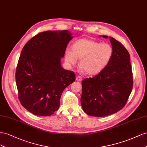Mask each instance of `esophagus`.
Instances as JSON below:
<instances>
[{
    "mask_svg": "<svg viewBox=\"0 0 147 147\" xmlns=\"http://www.w3.org/2000/svg\"><path fill=\"white\" fill-rule=\"evenodd\" d=\"M76 81H82V78L81 77V76H76Z\"/></svg>",
    "mask_w": 147,
    "mask_h": 147,
    "instance_id": "obj_1",
    "label": "esophagus"
}]
</instances>
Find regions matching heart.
Listing matches in <instances>:
<instances>
[{
    "mask_svg": "<svg viewBox=\"0 0 147 147\" xmlns=\"http://www.w3.org/2000/svg\"><path fill=\"white\" fill-rule=\"evenodd\" d=\"M113 54V47L109 44L84 38L75 42L73 50H66L65 60L67 65L71 66L77 63L79 58L82 71L94 75L102 72L106 68L110 63Z\"/></svg>",
    "mask_w": 147,
    "mask_h": 147,
    "instance_id": "b5f03b06",
    "label": "heart"
}]
</instances>
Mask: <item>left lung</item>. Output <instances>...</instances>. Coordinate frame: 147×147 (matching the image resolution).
<instances>
[{
  "label": "left lung",
  "mask_w": 147,
  "mask_h": 147,
  "mask_svg": "<svg viewBox=\"0 0 147 147\" xmlns=\"http://www.w3.org/2000/svg\"><path fill=\"white\" fill-rule=\"evenodd\" d=\"M108 38L107 36H102ZM113 54L102 72L82 82L81 103L88 115L107 116L121 110L126 104L133 87L130 55L124 45L109 37Z\"/></svg>",
  "instance_id": "1"
}]
</instances>
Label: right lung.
Here are the masks:
<instances>
[{
    "label": "right lung",
    "mask_w": 147,
    "mask_h": 147,
    "mask_svg": "<svg viewBox=\"0 0 147 147\" xmlns=\"http://www.w3.org/2000/svg\"><path fill=\"white\" fill-rule=\"evenodd\" d=\"M73 39L67 30L40 32L22 49L16 69L21 104L37 116H47L58 110L63 91L74 82L72 71L61 65V58Z\"/></svg>",
    "instance_id": "1"
}]
</instances>
